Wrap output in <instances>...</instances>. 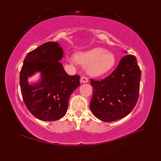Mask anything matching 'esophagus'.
Returning a JSON list of instances; mask_svg holds the SVG:
<instances>
[{
    "label": "esophagus",
    "mask_w": 161,
    "mask_h": 161,
    "mask_svg": "<svg viewBox=\"0 0 161 161\" xmlns=\"http://www.w3.org/2000/svg\"><path fill=\"white\" fill-rule=\"evenodd\" d=\"M89 82V79L87 77L82 76L80 78V82H82V83H85V82Z\"/></svg>",
    "instance_id": "obj_1"
}]
</instances>
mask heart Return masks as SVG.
Wrapping results in <instances>:
<instances>
[{"mask_svg": "<svg viewBox=\"0 0 161 161\" xmlns=\"http://www.w3.org/2000/svg\"><path fill=\"white\" fill-rule=\"evenodd\" d=\"M73 63H79L86 66V72L91 76H99L108 72L115 64L116 59L114 53L104 48L95 47L85 52H78L75 55V60L69 58Z\"/></svg>", "mask_w": 161, "mask_h": 161, "instance_id": "b5f03b06", "label": "heart"}]
</instances>
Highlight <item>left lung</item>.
Masks as SVG:
<instances>
[{
	"mask_svg": "<svg viewBox=\"0 0 161 161\" xmlns=\"http://www.w3.org/2000/svg\"><path fill=\"white\" fill-rule=\"evenodd\" d=\"M141 71L136 58L127 55L108 77L101 80L91 79L93 94L90 109L103 121L109 122L124 118L138 101Z\"/></svg>",
	"mask_w": 161,
	"mask_h": 161,
	"instance_id": "left-lung-1",
	"label": "left lung"
}]
</instances>
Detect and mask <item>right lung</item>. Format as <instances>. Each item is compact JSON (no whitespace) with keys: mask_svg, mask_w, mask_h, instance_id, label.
Here are the masks:
<instances>
[{"mask_svg":"<svg viewBox=\"0 0 161 161\" xmlns=\"http://www.w3.org/2000/svg\"><path fill=\"white\" fill-rule=\"evenodd\" d=\"M63 57L62 47L48 42L29 52L20 72V86L27 108L36 118L56 121L64 117L72 92L80 85L79 75L70 76L59 62ZM39 71L40 82L31 86L28 77Z\"/></svg>","mask_w":161,"mask_h":161,"instance_id":"1","label":"right lung"}]
</instances>
